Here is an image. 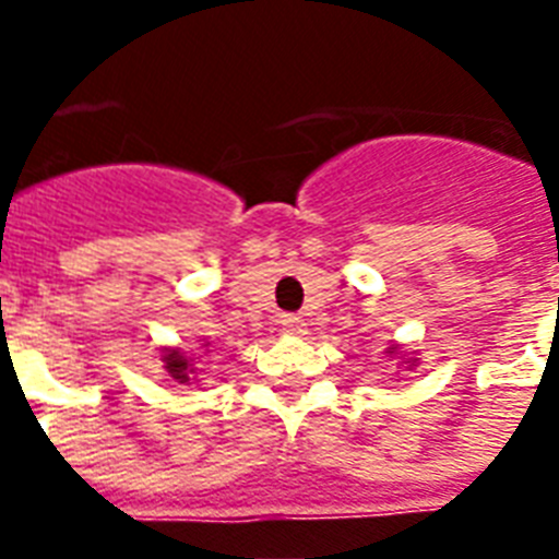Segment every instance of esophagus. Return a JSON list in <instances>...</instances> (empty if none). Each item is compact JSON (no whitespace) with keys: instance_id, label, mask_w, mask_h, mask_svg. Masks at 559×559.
<instances>
[{"instance_id":"esophagus-1","label":"esophagus","mask_w":559,"mask_h":559,"mask_svg":"<svg viewBox=\"0 0 559 559\" xmlns=\"http://www.w3.org/2000/svg\"><path fill=\"white\" fill-rule=\"evenodd\" d=\"M281 331L287 336H305V319L301 316H284L281 319Z\"/></svg>"}]
</instances>
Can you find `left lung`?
I'll list each match as a JSON object with an SVG mask.
<instances>
[{
	"instance_id": "left-lung-1",
	"label": "left lung",
	"mask_w": 559,
	"mask_h": 559,
	"mask_svg": "<svg viewBox=\"0 0 559 559\" xmlns=\"http://www.w3.org/2000/svg\"><path fill=\"white\" fill-rule=\"evenodd\" d=\"M385 354H389V357H394V359H397V366L408 368V371H412V368L417 366V359H415V357H408L406 350L400 348V345H391V348L385 350Z\"/></svg>"
}]
</instances>
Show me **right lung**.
<instances>
[{
  "label": "right lung",
  "instance_id": "obj_1",
  "mask_svg": "<svg viewBox=\"0 0 559 559\" xmlns=\"http://www.w3.org/2000/svg\"><path fill=\"white\" fill-rule=\"evenodd\" d=\"M209 345L211 342H202L197 354L182 348H162V368L179 385H191L197 380V373H200V359L209 354Z\"/></svg>",
  "mask_w": 559,
  "mask_h": 559
}]
</instances>
